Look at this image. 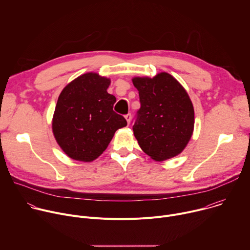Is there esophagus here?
<instances>
[{
  "mask_svg": "<svg viewBox=\"0 0 250 250\" xmlns=\"http://www.w3.org/2000/svg\"><path fill=\"white\" fill-rule=\"evenodd\" d=\"M125 120H126L127 124L129 125V123H130V120H131V115H130V114H127V115H125Z\"/></svg>",
  "mask_w": 250,
  "mask_h": 250,
  "instance_id": "obj_1",
  "label": "esophagus"
}]
</instances>
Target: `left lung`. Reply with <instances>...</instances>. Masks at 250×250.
Masks as SVG:
<instances>
[{
	"mask_svg": "<svg viewBox=\"0 0 250 250\" xmlns=\"http://www.w3.org/2000/svg\"><path fill=\"white\" fill-rule=\"evenodd\" d=\"M140 109L132 126L140 148L155 161L180 154L190 141L195 124L192 101L172 75L133 77Z\"/></svg>",
	"mask_w": 250,
	"mask_h": 250,
	"instance_id": "obj_1",
	"label": "left lung"
}]
</instances>
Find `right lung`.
<instances>
[{"instance_id":"obj_1","label":"right lung","mask_w":250,"mask_h":250,"mask_svg":"<svg viewBox=\"0 0 250 250\" xmlns=\"http://www.w3.org/2000/svg\"><path fill=\"white\" fill-rule=\"evenodd\" d=\"M111 79L88 72L67 84L58 97L52 131L64 153L91 162L108 147L115 132L126 125L114 112L116 97L106 92Z\"/></svg>"}]
</instances>
